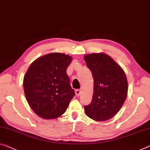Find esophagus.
I'll return each instance as SVG.
<instances>
[{
    "mask_svg": "<svg viewBox=\"0 0 150 150\" xmlns=\"http://www.w3.org/2000/svg\"><path fill=\"white\" fill-rule=\"evenodd\" d=\"M75 93H76V96H79L80 94H81V91H80V90H79V89L76 90Z\"/></svg>",
    "mask_w": 150,
    "mask_h": 150,
    "instance_id": "1",
    "label": "esophagus"
}]
</instances>
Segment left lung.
<instances>
[{
	"label": "left lung",
	"instance_id": "1",
	"mask_svg": "<svg viewBox=\"0 0 150 150\" xmlns=\"http://www.w3.org/2000/svg\"><path fill=\"white\" fill-rule=\"evenodd\" d=\"M84 58L94 79L93 99L84 106L85 113L93 120L107 121L119 112L127 98L126 75L114 59L103 53L86 55Z\"/></svg>",
	"mask_w": 150,
	"mask_h": 150
}]
</instances>
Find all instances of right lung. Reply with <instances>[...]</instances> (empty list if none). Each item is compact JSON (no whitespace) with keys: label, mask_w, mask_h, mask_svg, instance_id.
I'll use <instances>...</instances> for the list:
<instances>
[{"label":"right lung","mask_w":150,"mask_h":150,"mask_svg":"<svg viewBox=\"0 0 150 150\" xmlns=\"http://www.w3.org/2000/svg\"><path fill=\"white\" fill-rule=\"evenodd\" d=\"M72 57L52 53L35 59L23 79L25 97L32 110L43 119H53L66 112L75 95L66 70Z\"/></svg>","instance_id":"obj_1"}]
</instances>
